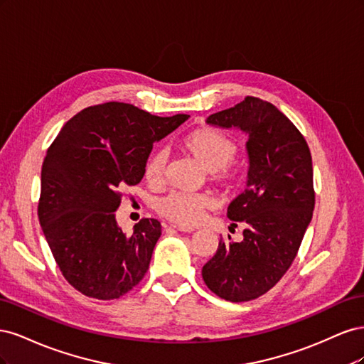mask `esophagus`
Here are the masks:
<instances>
[{"mask_svg": "<svg viewBox=\"0 0 364 364\" xmlns=\"http://www.w3.org/2000/svg\"><path fill=\"white\" fill-rule=\"evenodd\" d=\"M173 229H178V230H181V232H193V228H182V226H176V225H173L171 226Z\"/></svg>", "mask_w": 364, "mask_h": 364, "instance_id": "obj_1", "label": "esophagus"}]
</instances>
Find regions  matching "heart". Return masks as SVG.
Returning <instances> with one entry per match:
<instances>
[{
    "mask_svg": "<svg viewBox=\"0 0 364 364\" xmlns=\"http://www.w3.org/2000/svg\"><path fill=\"white\" fill-rule=\"evenodd\" d=\"M181 149L208 171V178L226 191H232L243 179V168L234 159L238 144L234 138L214 127H199L181 139ZM168 156L164 150H153L144 165L146 182L158 188L165 182ZM214 206L209 194L170 193L155 205L156 213L168 222L191 228L200 223L205 211Z\"/></svg>",
    "mask_w": 364,
    "mask_h": 364,
    "instance_id": "heart-1",
    "label": "heart"
}]
</instances>
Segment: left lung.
Returning a JSON list of instances; mask_svg holds the SVG:
<instances>
[{"label":"left lung","mask_w":364,"mask_h":364,"mask_svg":"<svg viewBox=\"0 0 364 364\" xmlns=\"http://www.w3.org/2000/svg\"><path fill=\"white\" fill-rule=\"evenodd\" d=\"M208 124L245 130L249 153L246 190L229 205L232 226L245 225L243 241L220 238L202 277L230 302L267 293L294 261L314 209L313 162L306 141L278 107L258 97L209 115Z\"/></svg>","instance_id":"1"}]
</instances>
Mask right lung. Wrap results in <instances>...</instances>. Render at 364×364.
I'll list each match as a JSON object with an SVG mask.
<instances>
[{
	"mask_svg": "<svg viewBox=\"0 0 364 364\" xmlns=\"http://www.w3.org/2000/svg\"><path fill=\"white\" fill-rule=\"evenodd\" d=\"M188 117H156L109 102L74 115L51 142L38 215L63 278L77 291L118 299L144 278L161 223L141 218L134 234H123L115 220L121 188L141 182L153 142Z\"/></svg>",
	"mask_w": 364,
	"mask_h": 364,
	"instance_id": "obj_1",
	"label": "right lung"
}]
</instances>
